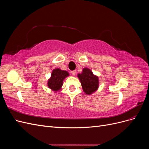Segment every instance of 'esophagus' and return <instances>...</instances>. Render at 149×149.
<instances>
[{"label":"esophagus","mask_w":149,"mask_h":149,"mask_svg":"<svg viewBox=\"0 0 149 149\" xmlns=\"http://www.w3.org/2000/svg\"><path fill=\"white\" fill-rule=\"evenodd\" d=\"M71 74H73V76H74V75L76 74V70H73V71H72L71 72Z\"/></svg>","instance_id":"esophagus-1"}]
</instances>
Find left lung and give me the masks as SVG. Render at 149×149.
<instances>
[{"mask_svg":"<svg viewBox=\"0 0 149 149\" xmlns=\"http://www.w3.org/2000/svg\"><path fill=\"white\" fill-rule=\"evenodd\" d=\"M84 92L89 95L95 92L99 88V79L88 68H84L81 73L78 74Z\"/></svg>","mask_w":149,"mask_h":149,"instance_id":"8db88e82","label":"left lung"}]
</instances>
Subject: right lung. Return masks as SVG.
<instances>
[{
	"instance_id": "right-lung-1",
	"label": "right lung",
	"mask_w": 149,
	"mask_h": 149,
	"mask_svg": "<svg viewBox=\"0 0 149 149\" xmlns=\"http://www.w3.org/2000/svg\"><path fill=\"white\" fill-rule=\"evenodd\" d=\"M68 76H69V73L66 71L61 70L59 68L53 70L51 78L48 81V86L53 91H59L63 86V81Z\"/></svg>"
}]
</instances>
